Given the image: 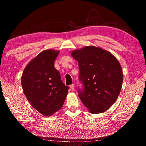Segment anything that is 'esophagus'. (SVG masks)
<instances>
[{"label":"esophagus","mask_w":146,"mask_h":146,"mask_svg":"<svg viewBox=\"0 0 146 146\" xmlns=\"http://www.w3.org/2000/svg\"><path fill=\"white\" fill-rule=\"evenodd\" d=\"M70 89H71V90H72V91L75 90V84H71V85L70 86Z\"/></svg>","instance_id":"34e87169"}]
</instances>
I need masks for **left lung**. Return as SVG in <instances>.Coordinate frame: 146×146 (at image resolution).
Here are the masks:
<instances>
[{"instance_id": "obj_1", "label": "left lung", "mask_w": 146, "mask_h": 146, "mask_svg": "<svg viewBox=\"0 0 146 146\" xmlns=\"http://www.w3.org/2000/svg\"><path fill=\"white\" fill-rule=\"evenodd\" d=\"M71 55L78 61L84 84V91H79L80 100L91 113L105 112L117 100L122 88L119 62L107 50L93 46L75 49Z\"/></svg>"}]
</instances>
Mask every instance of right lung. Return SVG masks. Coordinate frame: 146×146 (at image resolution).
I'll return each instance as SVG.
<instances>
[{
    "label": "right lung",
    "instance_id": "1",
    "mask_svg": "<svg viewBox=\"0 0 146 146\" xmlns=\"http://www.w3.org/2000/svg\"><path fill=\"white\" fill-rule=\"evenodd\" d=\"M60 51L46 49L27 64L21 76L24 95L42 115L50 117L62 107L69 88L64 84L54 62Z\"/></svg>",
    "mask_w": 146,
    "mask_h": 146
}]
</instances>
